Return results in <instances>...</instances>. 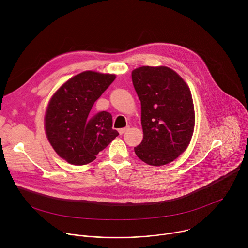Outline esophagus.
Returning <instances> with one entry per match:
<instances>
[{"label": "esophagus", "mask_w": 248, "mask_h": 248, "mask_svg": "<svg viewBox=\"0 0 248 248\" xmlns=\"http://www.w3.org/2000/svg\"><path fill=\"white\" fill-rule=\"evenodd\" d=\"M129 128V126H126V127H124V128H120L119 129V132H120V134H123V133H124L127 129Z\"/></svg>", "instance_id": "34e87169"}]
</instances>
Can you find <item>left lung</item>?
Returning <instances> with one entry per match:
<instances>
[{"instance_id": "1", "label": "left lung", "mask_w": 248, "mask_h": 248, "mask_svg": "<svg viewBox=\"0 0 248 248\" xmlns=\"http://www.w3.org/2000/svg\"><path fill=\"white\" fill-rule=\"evenodd\" d=\"M131 78L141 102L143 130V139L134 152L147 165H167L186 150L193 135L190 89L178 73L164 65L137 67Z\"/></svg>"}]
</instances>
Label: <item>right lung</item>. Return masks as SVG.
<instances>
[{"mask_svg": "<svg viewBox=\"0 0 248 248\" xmlns=\"http://www.w3.org/2000/svg\"><path fill=\"white\" fill-rule=\"evenodd\" d=\"M116 75L85 70L62 84L49 100L44 117L46 136L55 152L67 163L82 166L96 159L119 135L112 115L90 116L95 101Z\"/></svg>", "mask_w": 248, "mask_h": 248, "instance_id": "right-lung-1", "label": "right lung"}]
</instances>
